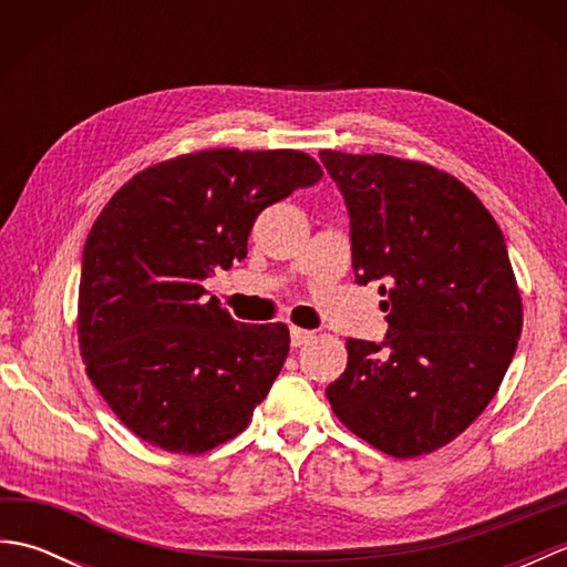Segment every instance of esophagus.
Instances as JSON below:
<instances>
[{
    "label": "esophagus",
    "instance_id": "34e87169",
    "mask_svg": "<svg viewBox=\"0 0 567 567\" xmlns=\"http://www.w3.org/2000/svg\"><path fill=\"white\" fill-rule=\"evenodd\" d=\"M311 339H315V333L307 331V329H297V327L290 329V343H292V348L305 346V343H309Z\"/></svg>",
    "mask_w": 567,
    "mask_h": 567
}]
</instances>
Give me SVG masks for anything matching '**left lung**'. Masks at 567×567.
I'll list each match as a JSON object with an SVG mask.
<instances>
[{"label":"left lung","instance_id":"left-lung-1","mask_svg":"<svg viewBox=\"0 0 567 567\" xmlns=\"http://www.w3.org/2000/svg\"><path fill=\"white\" fill-rule=\"evenodd\" d=\"M339 185L355 282L380 280L390 329L348 339L333 414L394 457L453 441L497 394L522 333V297L497 221L436 167L321 151Z\"/></svg>","mask_w":567,"mask_h":567}]
</instances>
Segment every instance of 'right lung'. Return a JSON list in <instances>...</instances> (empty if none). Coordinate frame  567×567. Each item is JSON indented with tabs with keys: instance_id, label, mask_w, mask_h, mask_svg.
I'll list each match as a JSON object with an SVG mask.
<instances>
[{
	"instance_id": "right-lung-1",
	"label": "right lung",
	"mask_w": 567,
	"mask_h": 567,
	"mask_svg": "<svg viewBox=\"0 0 567 567\" xmlns=\"http://www.w3.org/2000/svg\"><path fill=\"white\" fill-rule=\"evenodd\" d=\"M321 175L299 151H202L138 173L102 209L82 250L80 351L138 439L204 453L248 426L290 331L234 321L202 282L246 258L265 207Z\"/></svg>"
}]
</instances>
